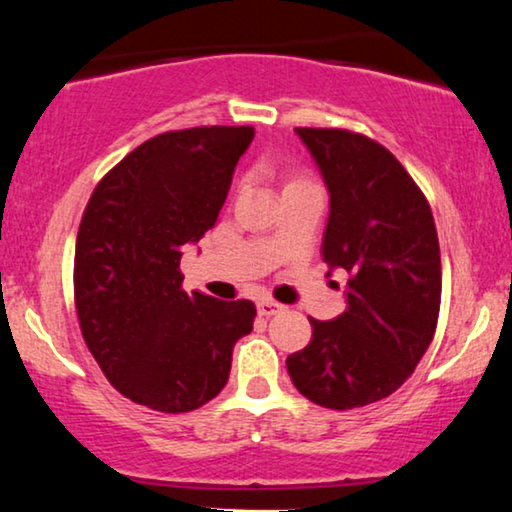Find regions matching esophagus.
Segmentation results:
<instances>
[{"mask_svg": "<svg viewBox=\"0 0 512 512\" xmlns=\"http://www.w3.org/2000/svg\"><path fill=\"white\" fill-rule=\"evenodd\" d=\"M283 309V304H278V302H274V299H269V297H264V299H260V302H257V311H260V316H274V313H278Z\"/></svg>", "mask_w": 512, "mask_h": 512, "instance_id": "1", "label": "esophagus"}]
</instances>
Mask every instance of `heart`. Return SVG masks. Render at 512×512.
I'll return each mask as SVG.
<instances>
[{
  "label": "heart",
  "mask_w": 512,
  "mask_h": 512,
  "mask_svg": "<svg viewBox=\"0 0 512 512\" xmlns=\"http://www.w3.org/2000/svg\"><path fill=\"white\" fill-rule=\"evenodd\" d=\"M309 177L306 175H295V177H290V182L288 185H285V189H290V187H297V185H309Z\"/></svg>",
  "instance_id": "heart-1"
}]
</instances>
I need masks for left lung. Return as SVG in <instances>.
<instances>
[{
    "label": "left lung",
    "mask_w": 512,
    "mask_h": 512,
    "mask_svg": "<svg viewBox=\"0 0 512 512\" xmlns=\"http://www.w3.org/2000/svg\"><path fill=\"white\" fill-rule=\"evenodd\" d=\"M330 189L320 255L351 274L346 311L311 320L285 360L297 391L327 410L384 400L405 384L438 327L442 269L424 192L384 145L346 128H297Z\"/></svg>",
    "instance_id": "8db88e82"
}]
</instances>
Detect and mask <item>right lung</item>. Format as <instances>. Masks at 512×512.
<instances>
[{"instance_id":"1","label":"right lung","mask_w":512,"mask_h":512,"mask_svg":"<svg viewBox=\"0 0 512 512\" xmlns=\"http://www.w3.org/2000/svg\"><path fill=\"white\" fill-rule=\"evenodd\" d=\"M252 126L154 135L95 185L74 250L81 335L109 384L133 403L180 414L229 379L252 330L250 299L182 290V245L213 229Z\"/></svg>"}]
</instances>
